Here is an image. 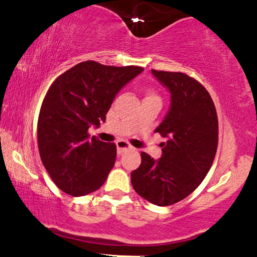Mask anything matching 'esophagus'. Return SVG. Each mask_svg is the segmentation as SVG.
Returning a JSON list of instances; mask_svg holds the SVG:
<instances>
[{
    "label": "esophagus",
    "instance_id": "1",
    "mask_svg": "<svg viewBox=\"0 0 257 257\" xmlns=\"http://www.w3.org/2000/svg\"><path fill=\"white\" fill-rule=\"evenodd\" d=\"M116 146H117V153H118V155L126 151V150L133 149V146L131 145V144H129L128 141H125V140H118L116 143Z\"/></svg>",
    "mask_w": 257,
    "mask_h": 257
}]
</instances>
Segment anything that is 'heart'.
<instances>
[{
    "label": "heart",
    "instance_id": "obj_1",
    "mask_svg": "<svg viewBox=\"0 0 257 257\" xmlns=\"http://www.w3.org/2000/svg\"><path fill=\"white\" fill-rule=\"evenodd\" d=\"M150 95H155V94H152V93H150V94H149V95H147V96H150Z\"/></svg>",
    "mask_w": 257,
    "mask_h": 257
}]
</instances>
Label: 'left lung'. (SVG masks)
Instances as JSON below:
<instances>
[{
    "instance_id": "obj_1",
    "label": "left lung",
    "mask_w": 257,
    "mask_h": 257,
    "mask_svg": "<svg viewBox=\"0 0 257 257\" xmlns=\"http://www.w3.org/2000/svg\"><path fill=\"white\" fill-rule=\"evenodd\" d=\"M168 88L170 108L156 129L162 157L155 161L141 152V164L132 173L135 192L152 204L167 206L180 202L200 185L213 164L219 140L216 108L208 90L182 72L152 70Z\"/></svg>"
}]
</instances>
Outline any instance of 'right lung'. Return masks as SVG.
Masks as SVG:
<instances>
[{"mask_svg": "<svg viewBox=\"0 0 257 257\" xmlns=\"http://www.w3.org/2000/svg\"><path fill=\"white\" fill-rule=\"evenodd\" d=\"M143 70L88 60L49 87L38 116V151L49 176L65 193L85 196L106 181L116 161V145L89 139L88 129L105 122L117 93Z\"/></svg>", "mask_w": 257, "mask_h": 257, "instance_id": "add662e5", "label": "right lung"}]
</instances>
